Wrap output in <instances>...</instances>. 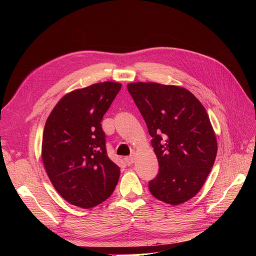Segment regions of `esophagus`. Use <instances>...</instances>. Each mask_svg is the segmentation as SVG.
Wrapping results in <instances>:
<instances>
[{
    "instance_id": "esophagus-1",
    "label": "esophagus",
    "mask_w": 256,
    "mask_h": 256,
    "mask_svg": "<svg viewBox=\"0 0 256 256\" xmlns=\"http://www.w3.org/2000/svg\"><path fill=\"white\" fill-rule=\"evenodd\" d=\"M125 162L128 164V166H131L134 162V156H129V157H126L125 158Z\"/></svg>"
}]
</instances>
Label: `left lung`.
<instances>
[{
    "label": "left lung",
    "mask_w": 256,
    "mask_h": 256,
    "mask_svg": "<svg viewBox=\"0 0 256 256\" xmlns=\"http://www.w3.org/2000/svg\"><path fill=\"white\" fill-rule=\"evenodd\" d=\"M152 138L159 173L152 194L180 205L198 194L214 164L216 138L203 104L177 85L134 82L127 85Z\"/></svg>",
    "instance_id": "left-lung-1"
}]
</instances>
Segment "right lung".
Wrapping results in <instances>:
<instances>
[{"label": "right lung", "instance_id": "right-lung-1", "mask_svg": "<svg viewBox=\"0 0 256 256\" xmlns=\"http://www.w3.org/2000/svg\"><path fill=\"white\" fill-rule=\"evenodd\" d=\"M120 88L106 81L67 92L46 122L44 166L60 196L74 206L95 207L118 184L120 168L106 154L102 120Z\"/></svg>", "mask_w": 256, "mask_h": 256}]
</instances>
